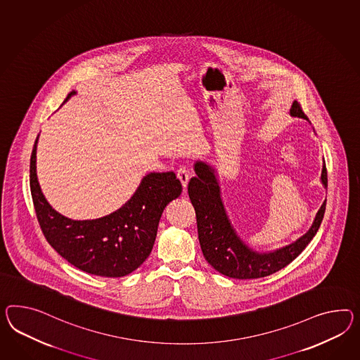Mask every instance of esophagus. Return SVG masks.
<instances>
[{
  "mask_svg": "<svg viewBox=\"0 0 360 360\" xmlns=\"http://www.w3.org/2000/svg\"><path fill=\"white\" fill-rule=\"evenodd\" d=\"M177 179L180 180V183L183 185V188H186V185H188V181H189V172H188V169L185 168V167H181L179 171H177Z\"/></svg>",
  "mask_w": 360,
  "mask_h": 360,
  "instance_id": "esophagus-1",
  "label": "esophagus"
}]
</instances>
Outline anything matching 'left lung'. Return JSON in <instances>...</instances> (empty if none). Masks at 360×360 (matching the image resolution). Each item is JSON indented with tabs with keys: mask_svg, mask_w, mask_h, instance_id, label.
<instances>
[{
	"mask_svg": "<svg viewBox=\"0 0 360 360\" xmlns=\"http://www.w3.org/2000/svg\"><path fill=\"white\" fill-rule=\"evenodd\" d=\"M292 117L308 120L299 103L294 102L290 110ZM195 175L188 184V194L192 201L195 217L198 240L203 257L217 271L235 279H255L267 277L294 261L314 239L323 221L326 200L314 217V223L303 236L283 248L257 252L249 248L241 240L224 209L221 186L214 167L202 160L194 163ZM321 183L328 188V174L325 162L321 171Z\"/></svg>",
	"mask_w": 360,
	"mask_h": 360,
	"instance_id": "obj_1",
	"label": "left lung"
}]
</instances>
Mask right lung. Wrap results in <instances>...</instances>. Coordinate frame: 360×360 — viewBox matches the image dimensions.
<instances>
[{"label":"right lung","mask_w":360,"mask_h":360,"mask_svg":"<svg viewBox=\"0 0 360 360\" xmlns=\"http://www.w3.org/2000/svg\"><path fill=\"white\" fill-rule=\"evenodd\" d=\"M75 91L66 96L68 102ZM64 102V103H65ZM37 136L30 160V186L37 221L56 252L79 270L99 277L128 276L151 253L167 205L183 191L171 172H151L119 210L90 221L66 218L48 203L37 175Z\"/></svg>","instance_id":"1"}]
</instances>
